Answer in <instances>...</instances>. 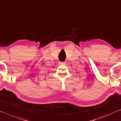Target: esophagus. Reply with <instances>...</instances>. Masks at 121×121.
<instances>
[{
	"instance_id": "34e87169",
	"label": "esophagus",
	"mask_w": 121,
	"mask_h": 121,
	"mask_svg": "<svg viewBox=\"0 0 121 121\" xmlns=\"http://www.w3.org/2000/svg\"><path fill=\"white\" fill-rule=\"evenodd\" d=\"M59 64L65 65V64H66V62H59Z\"/></svg>"
}]
</instances>
